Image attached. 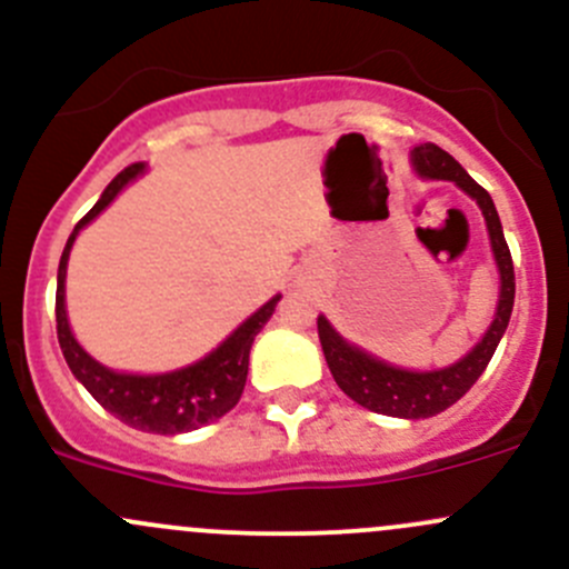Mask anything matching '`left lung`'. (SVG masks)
<instances>
[{
  "instance_id": "left-lung-1",
  "label": "left lung",
  "mask_w": 569,
  "mask_h": 569,
  "mask_svg": "<svg viewBox=\"0 0 569 569\" xmlns=\"http://www.w3.org/2000/svg\"><path fill=\"white\" fill-rule=\"evenodd\" d=\"M410 164L412 173L423 178V181H451L468 198H473L476 206L481 209L487 237H490L492 258H496L498 267V302L490 327H487L485 336L457 363L429 371L401 369V366H393L388 360L377 358V355L366 352L358 343L347 341L325 313H319L317 327L321 352H325L327 366H330L332 380L338 382V388L349 399L358 401L366 410L380 412V416L418 421V418H432L438 412L449 410L455 401H460L470 391V386L487 369L492 352H496L503 332H507L509 317H512L515 267L507 248V239H503V228L501 220H498L496 203L487 194V189H481L473 178L465 173V168L451 153L432 146V142H423V146H416L410 151Z\"/></svg>"
}]
</instances>
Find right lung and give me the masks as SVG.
<instances>
[{
  "instance_id": "add662e5",
  "label": "right lung",
  "mask_w": 569,
  "mask_h": 569,
  "mask_svg": "<svg viewBox=\"0 0 569 569\" xmlns=\"http://www.w3.org/2000/svg\"><path fill=\"white\" fill-rule=\"evenodd\" d=\"M146 170V162H137L126 168L123 173L114 176L101 192V198L96 200L93 209L77 222L73 233L68 237L60 269H57V338H60L62 358H66L71 375L114 418L129 423L131 429H140V432L181 435L206 427V423L217 421V418H222L228 410L237 407L239 396L244 391V382H248L250 347L258 332H261V327L274 313V308H278L280 295H274L256 313H250L209 355H203L194 363L181 366V369L162 371V375H131V371L109 369V366L99 363L93 355L84 352V347L77 341L71 325H68L66 311V269L71 248L79 233H82V228H88Z\"/></svg>"
}]
</instances>
